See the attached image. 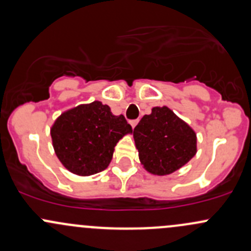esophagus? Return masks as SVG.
<instances>
[{"label":"esophagus","mask_w":251,"mask_h":251,"mask_svg":"<svg viewBox=\"0 0 251 251\" xmlns=\"http://www.w3.org/2000/svg\"><path fill=\"white\" fill-rule=\"evenodd\" d=\"M137 123H138V120H131V121H130V125H131V126H132V128H134V127H136Z\"/></svg>","instance_id":"obj_1"}]
</instances>
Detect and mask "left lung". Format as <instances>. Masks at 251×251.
Masks as SVG:
<instances>
[{"label": "left lung", "mask_w": 251, "mask_h": 251, "mask_svg": "<svg viewBox=\"0 0 251 251\" xmlns=\"http://www.w3.org/2000/svg\"><path fill=\"white\" fill-rule=\"evenodd\" d=\"M133 139L143 168L154 176L176 172L197 152L195 131L166 105L141 119Z\"/></svg>", "instance_id": "obj_1"}]
</instances>
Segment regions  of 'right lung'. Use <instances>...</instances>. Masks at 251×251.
<instances>
[{"label": "right lung", "instance_id": "right-lung-1", "mask_svg": "<svg viewBox=\"0 0 251 251\" xmlns=\"http://www.w3.org/2000/svg\"><path fill=\"white\" fill-rule=\"evenodd\" d=\"M132 132L124 115H114L100 101L66 110L50 128L57 159L66 170L80 176L104 171L118 142Z\"/></svg>", "mask_w": 251, "mask_h": 251}]
</instances>
